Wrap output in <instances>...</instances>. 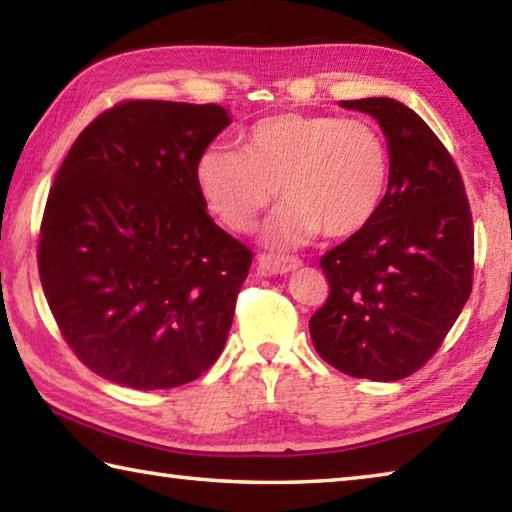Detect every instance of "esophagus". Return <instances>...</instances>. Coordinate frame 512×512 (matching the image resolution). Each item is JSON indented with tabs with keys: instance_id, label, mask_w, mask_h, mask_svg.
<instances>
[{
	"instance_id": "1",
	"label": "esophagus",
	"mask_w": 512,
	"mask_h": 512,
	"mask_svg": "<svg viewBox=\"0 0 512 512\" xmlns=\"http://www.w3.org/2000/svg\"><path fill=\"white\" fill-rule=\"evenodd\" d=\"M257 264L268 275H282L300 266L298 257H280V255H259Z\"/></svg>"
}]
</instances>
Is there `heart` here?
<instances>
[{
	"mask_svg": "<svg viewBox=\"0 0 512 512\" xmlns=\"http://www.w3.org/2000/svg\"><path fill=\"white\" fill-rule=\"evenodd\" d=\"M391 176V146L377 126L305 112L259 119L241 151L210 146L196 162L207 207L232 232L253 228L280 187L287 205L268 228L280 244L359 235L384 207Z\"/></svg>",
	"mask_w": 512,
	"mask_h": 512,
	"instance_id": "heart-1",
	"label": "heart"
}]
</instances>
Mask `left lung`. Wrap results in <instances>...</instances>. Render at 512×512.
I'll use <instances>...</instances> for the list:
<instances>
[{"mask_svg":"<svg viewBox=\"0 0 512 512\" xmlns=\"http://www.w3.org/2000/svg\"><path fill=\"white\" fill-rule=\"evenodd\" d=\"M379 121L393 155L386 203L320 259L329 296L311 341L350 377L397 381L427 363L472 293L474 225L456 162L404 103L341 101Z\"/></svg>","mask_w":512,"mask_h":512,"instance_id":"1","label":"left lung"}]
</instances>
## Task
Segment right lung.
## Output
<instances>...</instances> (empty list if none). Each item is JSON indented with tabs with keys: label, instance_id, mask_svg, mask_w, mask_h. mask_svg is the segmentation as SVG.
<instances>
[{
	"label": "right lung",
	"instance_id": "1",
	"mask_svg": "<svg viewBox=\"0 0 512 512\" xmlns=\"http://www.w3.org/2000/svg\"><path fill=\"white\" fill-rule=\"evenodd\" d=\"M228 124L216 103L121 101L60 164L40 282L63 339L99 377L176 388L223 352L253 253L207 214L196 162Z\"/></svg>",
	"mask_w": 512,
	"mask_h": 512
}]
</instances>
